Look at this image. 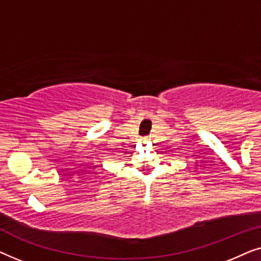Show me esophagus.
<instances>
[{
	"label": "esophagus",
	"mask_w": 261,
	"mask_h": 261,
	"mask_svg": "<svg viewBox=\"0 0 261 261\" xmlns=\"http://www.w3.org/2000/svg\"><path fill=\"white\" fill-rule=\"evenodd\" d=\"M147 140H149L148 138H144V141H147Z\"/></svg>",
	"instance_id": "obj_1"
}]
</instances>
